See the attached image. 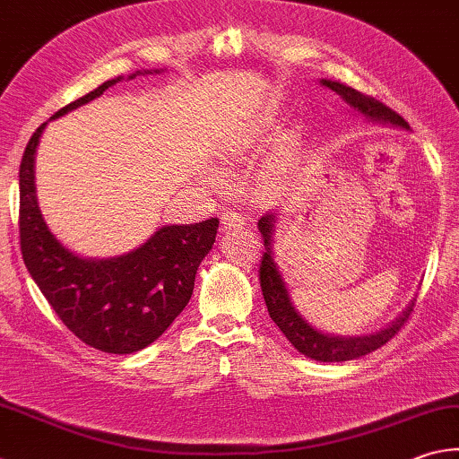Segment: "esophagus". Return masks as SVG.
Wrapping results in <instances>:
<instances>
[{
  "label": "esophagus",
  "instance_id": "esophagus-1",
  "mask_svg": "<svg viewBox=\"0 0 459 459\" xmlns=\"http://www.w3.org/2000/svg\"><path fill=\"white\" fill-rule=\"evenodd\" d=\"M244 228V218L236 212H226L221 215V230L230 233V231H238Z\"/></svg>",
  "mask_w": 459,
  "mask_h": 459
}]
</instances>
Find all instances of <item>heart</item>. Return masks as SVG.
<instances>
[{
  "mask_svg": "<svg viewBox=\"0 0 459 459\" xmlns=\"http://www.w3.org/2000/svg\"><path fill=\"white\" fill-rule=\"evenodd\" d=\"M252 150H255L254 140H249V137H239L236 145L228 150V163L246 158ZM291 169H293V163L288 153H281L278 158H273L270 163H267L262 174L264 187L272 194L285 192L291 184Z\"/></svg>",
  "mask_w": 459,
  "mask_h": 459,
  "instance_id": "obj_1",
  "label": "heart"
}]
</instances>
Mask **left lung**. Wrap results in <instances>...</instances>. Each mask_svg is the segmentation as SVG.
Instances as JSON below:
<instances>
[{
  "instance_id": "obj_1",
  "label": "left lung",
  "mask_w": 459,
  "mask_h": 459,
  "mask_svg": "<svg viewBox=\"0 0 459 459\" xmlns=\"http://www.w3.org/2000/svg\"><path fill=\"white\" fill-rule=\"evenodd\" d=\"M319 85L335 91L353 111L364 116L368 122L410 129L408 122H405L402 116H397L395 111L385 108L384 103L376 101L374 98H368V95L359 93L353 88H348V85H343L340 82L319 80ZM278 215L280 213L267 212L257 221V230L262 233L265 246L262 265H259V283H262V293L267 311H270V317L273 319V324L280 327L281 333L288 337L293 348L299 353H304L306 358L316 361H348L366 356V353L382 348L384 343L390 342L392 337L402 330V325L408 322V317L413 311V299L390 325L366 335L325 333L319 330V327L311 325L307 319L299 314V309L293 306L288 283H285L280 272V265L275 262L273 255V236L275 226H278Z\"/></svg>"
}]
</instances>
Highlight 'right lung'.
<instances>
[{"mask_svg": "<svg viewBox=\"0 0 459 459\" xmlns=\"http://www.w3.org/2000/svg\"><path fill=\"white\" fill-rule=\"evenodd\" d=\"M161 72L143 69L127 80ZM122 80L124 75H119L101 83L51 119L85 106ZM46 126L48 122L41 124L31 135L20 166V239L25 267L59 319L82 342L108 353L140 351L158 340L187 306L197 267L210 254L220 221L212 218L163 226L124 255H77L54 236L38 204L36 152Z\"/></svg>", "mask_w": 459, "mask_h": 459, "instance_id": "1", "label": "right lung"}]
</instances>
